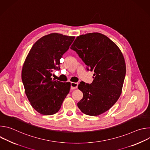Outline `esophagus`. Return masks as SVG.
Instances as JSON below:
<instances>
[{
    "label": "esophagus",
    "instance_id": "esophagus-1",
    "mask_svg": "<svg viewBox=\"0 0 150 150\" xmlns=\"http://www.w3.org/2000/svg\"><path fill=\"white\" fill-rule=\"evenodd\" d=\"M71 87L72 90H74V89L77 88V87H78V83L71 82Z\"/></svg>",
    "mask_w": 150,
    "mask_h": 150
}]
</instances>
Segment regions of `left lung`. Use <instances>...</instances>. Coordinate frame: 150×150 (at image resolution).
Masks as SVG:
<instances>
[{
  "instance_id": "obj_1",
  "label": "left lung",
  "mask_w": 150,
  "mask_h": 150,
  "mask_svg": "<svg viewBox=\"0 0 150 150\" xmlns=\"http://www.w3.org/2000/svg\"><path fill=\"white\" fill-rule=\"evenodd\" d=\"M87 66L94 71L91 84L81 82L78 89L83 93L77 105L90 116H98L109 110L122 93L126 74L123 56L117 46L99 33L78 36L71 47Z\"/></svg>"
}]
</instances>
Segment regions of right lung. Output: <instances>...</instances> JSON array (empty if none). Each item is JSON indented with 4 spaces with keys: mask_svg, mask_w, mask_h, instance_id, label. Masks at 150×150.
I'll return each instance as SVG.
<instances>
[{
    "mask_svg": "<svg viewBox=\"0 0 150 150\" xmlns=\"http://www.w3.org/2000/svg\"><path fill=\"white\" fill-rule=\"evenodd\" d=\"M75 37L51 33L38 40L28 54L22 69L25 94L33 108L42 115L57 113L71 88L70 82L52 79L54 69H60V59Z\"/></svg>",
    "mask_w": 150,
    "mask_h": 150,
    "instance_id": "right-lung-1",
    "label": "right lung"
}]
</instances>
